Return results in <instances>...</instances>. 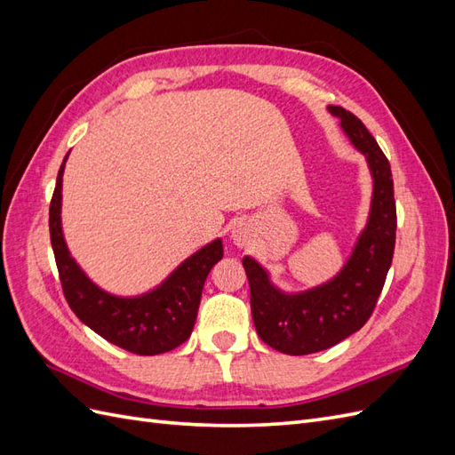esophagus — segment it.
Returning <instances> with one entry per match:
<instances>
[{
    "label": "esophagus",
    "mask_w": 455,
    "mask_h": 455,
    "mask_svg": "<svg viewBox=\"0 0 455 455\" xmlns=\"http://www.w3.org/2000/svg\"><path fill=\"white\" fill-rule=\"evenodd\" d=\"M231 239H233V243L239 246V249H243V246L249 244L251 231H249V228H246V224H237L235 228H233L231 229Z\"/></svg>",
    "instance_id": "obj_1"
}]
</instances>
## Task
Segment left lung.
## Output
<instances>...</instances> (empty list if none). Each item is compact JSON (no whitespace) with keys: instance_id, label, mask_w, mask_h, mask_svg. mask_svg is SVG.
Here are the masks:
<instances>
[{"instance_id":"1","label":"left lung","mask_w":455,"mask_h":455,"mask_svg":"<svg viewBox=\"0 0 455 455\" xmlns=\"http://www.w3.org/2000/svg\"><path fill=\"white\" fill-rule=\"evenodd\" d=\"M328 112L364 156L371 176L368 218L349 258L332 279L298 292L275 284L256 258H243L256 332L269 347L286 355L324 351L361 330L374 311L393 261L396 211L389 161L361 119L339 106H328Z\"/></svg>"}]
</instances>
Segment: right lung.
Instances as JSON below:
<instances>
[{
	"instance_id": "right-lung-1",
	"label": "right lung",
	"mask_w": 455,
	"mask_h": 455,
	"mask_svg": "<svg viewBox=\"0 0 455 455\" xmlns=\"http://www.w3.org/2000/svg\"><path fill=\"white\" fill-rule=\"evenodd\" d=\"M68 156L57 176L49 228L51 244L64 296L72 311L96 334L136 355L167 353L191 336L201 292L214 264L224 258L222 239L206 243L188 256L157 286L136 296H119L96 284L72 256L62 229V176Z\"/></svg>"
}]
</instances>
